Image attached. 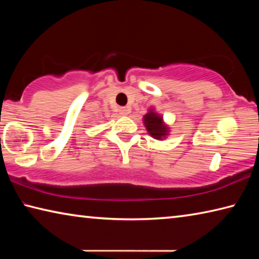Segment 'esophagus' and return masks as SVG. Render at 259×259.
Instances as JSON below:
<instances>
[{
	"instance_id": "1",
	"label": "esophagus",
	"mask_w": 259,
	"mask_h": 259,
	"mask_svg": "<svg viewBox=\"0 0 259 259\" xmlns=\"http://www.w3.org/2000/svg\"><path fill=\"white\" fill-rule=\"evenodd\" d=\"M119 112H120L121 115H128V114H129V109L126 108V107H121V108L119 109Z\"/></svg>"
}]
</instances>
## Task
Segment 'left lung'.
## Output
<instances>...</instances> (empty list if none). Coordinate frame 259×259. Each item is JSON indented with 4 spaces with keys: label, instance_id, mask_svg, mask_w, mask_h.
<instances>
[{
    "label": "left lung",
    "instance_id": "8db88e82",
    "mask_svg": "<svg viewBox=\"0 0 259 259\" xmlns=\"http://www.w3.org/2000/svg\"><path fill=\"white\" fill-rule=\"evenodd\" d=\"M144 124L153 138L162 140L168 136L169 130L168 126L163 123V117L159 115L153 108L148 111L146 115H144Z\"/></svg>",
    "mask_w": 259,
    "mask_h": 259
}]
</instances>
